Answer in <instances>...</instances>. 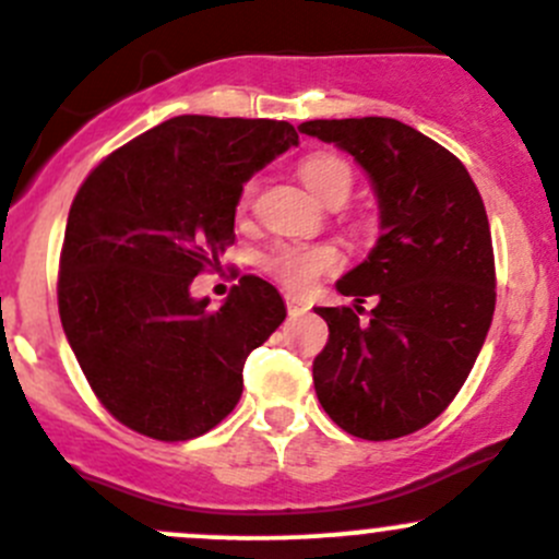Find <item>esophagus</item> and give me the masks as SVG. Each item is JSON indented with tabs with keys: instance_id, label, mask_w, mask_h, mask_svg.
Returning <instances> with one entry per match:
<instances>
[{
	"instance_id": "1",
	"label": "esophagus",
	"mask_w": 559,
	"mask_h": 559,
	"mask_svg": "<svg viewBox=\"0 0 559 559\" xmlns=\"http://www.w3.org/2000/svg\"><path fill=\"white\" fill-rule=\"evenodd\" d=\"M285 304H287V312L290 314H304L309 309V301L301 296H293V293H287L285 296Z\"/></svg>"
}]
</instances>
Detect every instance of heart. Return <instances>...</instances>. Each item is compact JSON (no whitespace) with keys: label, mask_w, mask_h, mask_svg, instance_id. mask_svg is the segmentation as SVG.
Segmentation results:
<instances>
[{"label":"heart","mask_w":559,"mask_h":559,"mask_svg":"<svg viewBox=\"0 0 559 559\" xmlns=\"http://www.w3.org/2000/svg\"><path fill=\"white\" fill-rule=\"evenodd\" d=\"M298 176L304 187L320 201L342 203L353 187V168L345 157L334 152H312L298 163ZM255 198V181H245L236 198V209L247 212ZM342 263L340 250L331 245H277L266 258L263 269L272 274L287 290L304 293L314 285L323 274L336 272Z\"/></svg>","instance_id":"obj_1"}]
</instances>
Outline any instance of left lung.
I'll return each instance as SVG.
<instances>
[{"label": "left lung", "instance_id": "1", "mask_svg": "<svg viewBox=\"0 0 559 559\" xmlns=\"http://www.w3.org/2000/svg\"><path fill=\"white\" fill-rule=\"evenodd\" d=\"M298 130L358 159L383 228L367 261L336 282L356 304L318 307L329 342L312 364L314 394L353 438H405L454 402L495 314L484 201L460 157L396 119H314ZM369 295L379 304L361 319Z\"/></svg>", "mask_w": 559, "mask_h": 559}]
</instances>
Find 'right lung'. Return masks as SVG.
<instances>
[{
	"mask_svg": "<svg viewBox=\"0 0 559 559\" xmlns=\"http://www.w3.org/2000/svg\"><path fill=\"white\" fill-rule=\"evenodd\" d=\"M298 143L274 119L174 116L99 159L73 198L59 255V318L99 405L163 443L217 427L247 356L285 320L277 287L245 274L219 309L198 274L234 245L241 185Z\"/></svg>",
	"mask_w": 559,
	"mask_h": 559,
	"instance_id": "1",
	"label": "right lung"
}]
</instances>
